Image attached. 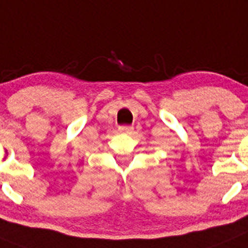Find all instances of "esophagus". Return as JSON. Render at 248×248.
I'll list each match as a JSON object with an SVG mask.
<instances>
[{"instance_id": "34e87169", "label": "esophagus", "mask_w": 248, "mask_h": 248, "mask_svg": "<svg viewBox=\"0 0 248 248\" xmlns=\"http://www.w3.org/2000/svg\"><path fill=\"white\" fill-rule=\"evenodd\" d=\"M119 131L122 133H129L133 131V127L132 126H121V127H119Z\"/></svg>"}]
</instances>
